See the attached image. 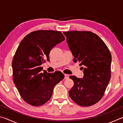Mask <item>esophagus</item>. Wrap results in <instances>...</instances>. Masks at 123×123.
Masks as SVG:
<instances>
[{
  "label": "esophagus",
  "mask_w": 123,
  "mask_h": 123,
  "mask_svg": "<svg viewBox=\"0 0 123 123\" xmlns=\"http://www.w3.org/2000/svg\"><path fill=\"white\" fill-rule=\"evenodd\" d=\"M69 75H68V74H64V79H69Z\"/></svg>",
  "instance_id": "esophagus-1"
}]
</instances>
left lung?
<instances>
[{
	"instance_id": "obj_1",
	"label": "left lung",
	"mask_w": 123,
	"mask_h": 123,
	"mask_svg": "<svg viewBox=\"0 0 123 123\" xmlns=\"http://www.w3.org/2000/svg\"><path fill=\"white\" fill-rule=\"evenodd\" d=\"M67 43L74 56L84 69L83 78L70 76L74 86L69 91L73 100L81 106H90L104 95L111 78L112 57L104 41L90 31L64 32Z\"/></svg>"
}]
</instances>
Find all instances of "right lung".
<instances>
[{
  "label": "right lung",
  "instance_id": "right-lung-1",
  "mask_svg": "<svg viewBox=\"0 0 123 123\" xmlns=\"http://www.w3.org/2000/svg\"><path fill=\"white\" fill-rule=\"evenodd\" d=\"M60 31L37 30L30 33L20 42L13 61V81L24 100L34 106L42 105L50 99L54 87L64 78L56 71L49 73L41 66L53 48L63 41Z\"/></svg>",
  "mask_w": 123,
  "mask_h": 123
}]
</instances>
